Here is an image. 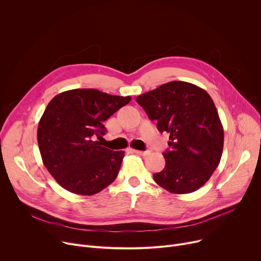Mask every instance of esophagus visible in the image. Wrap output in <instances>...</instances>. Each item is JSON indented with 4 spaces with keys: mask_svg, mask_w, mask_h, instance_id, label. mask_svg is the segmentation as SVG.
<instances>
[{
    "mask_svg": "<svg viewBox=\"0 0 261 261\" xmlns=\"http://www.w3.org/2000/svg\"><path fill=\"white\" fill-rule=\"evenodd\" d=\"M131 151L133 153H136L138 155H143V156H147L150 154V151H140V150H134V149H131Z\"/></svg>",
    "mask_w": 261,
    "mask_h": 261,
    "instance_id": "esophagus-1",
    "label": "esophagus"
}]
</instances>
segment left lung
Wrapping results in <instances>:
<instances>
[{"label": "left lung", "instance_id": "1", "mask_svg": "<svg viewBox=\"0 0 261 261\" xmlns=\"http://www.w3.org/2000/svg\"><path fill=\"white\" fill-rule=\"evenodd\" d=\"M160 132L170 134L166 166L153 174L171 193L186 194L202 187L218 167L223 129L214 101L198 86L173 81L136 97Z\"/></svg>", "mask_w": 261, "mask_h": 261}]
</instances>
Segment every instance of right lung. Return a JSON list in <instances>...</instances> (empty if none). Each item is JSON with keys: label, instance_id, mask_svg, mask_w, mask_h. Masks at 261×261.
<instances>
[{"label": "right lung", "instance_id": "1", "mask_svg": "<svg viewBox=\"0 0 261 261\" xmlns=\"http://www.w3.org/2000/svg\"><path fill=\"white\" fill-rule=\"evenodd\" d=\"M131 100L96 89H73L50 100L38 127L43 163L69 192L93 195L112 184L125 156L100 146L103 121Z\"/></svg>", "mask_w": 261, "mask_h": 261}]
</instances>
